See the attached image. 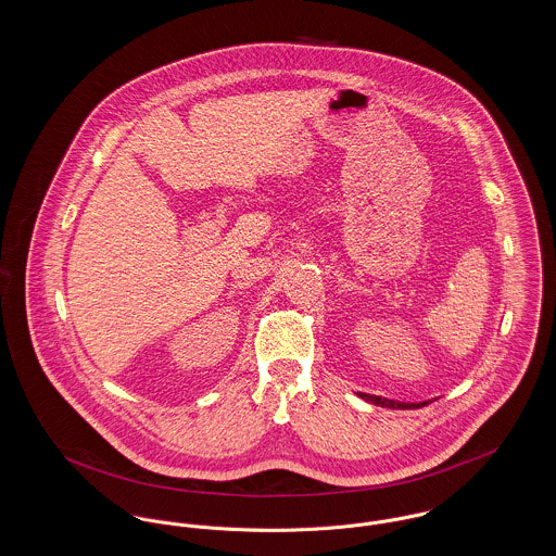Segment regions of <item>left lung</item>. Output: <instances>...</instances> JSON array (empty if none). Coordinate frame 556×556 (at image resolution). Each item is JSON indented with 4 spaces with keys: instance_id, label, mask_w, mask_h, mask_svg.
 <instances>
[{
    "instance_id": "obj_1",
    "label": "left lung",
    "mask_w": 556,
    "mask_h": 556,
    "mask_svg": "<svg viewBox=\"0 0 556 556\" xmlns=\"http://www.w3.org/2000/svg\"><path fill=\"white\" fill-rule=\"evenodd\" d=\"M361 399L374 403V405H380V407H391V409H418V407H425L430 401H422V403H403V401H392V399H382V396H376V394H365L359 392Z\"/></svg>"
}]
</instances>
